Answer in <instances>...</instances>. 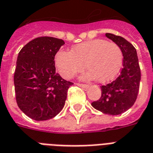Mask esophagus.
I'll return each mask as SVG.
<instances>
[{
	"label": "esophagus",
	"mask_w": 153,
	"mask_h": 153,
	"mask_svg": "<svg viewBox=\"0 0 153 153\" xmlns=\"http://www.w3.org/2000/svg\"><path fill=\"white\" fill-rule=\"evenodd\" d=\"M77 86H80V87H82L84 89H88L89 86L88 85H86V84H80V83H77Z\"/></svg>",
	"instance_id": "esophagus-1"
}]
</instances>
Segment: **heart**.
<instances>
[{
	"mask_svg": "<svg viewBox=\"0 0 153 153\" xmlns=\"http://www.w3.org/2000/svg\"><path fill=\"white\" fill-rule=\"evenodd\" d=\"M122 52L118 45L105 39H94L80 44L71 51L59 50L55 57V64L60 75L71 79L78 72L89 70L82 79L104 83L117 75L122 65Z\"/></svg>",
	"mask_w": 153,
	"mask_h": 153,
	"instance_id": "heart-1",
	"label": "heart"
}]
</instances>
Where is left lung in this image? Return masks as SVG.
Wrapping results in <instances>:
<instances>
[{
  "label": "left lung",
  "mask_w": 153,
  "mask_h": 153,
  "mask_svg": "<svg viewBox=\"0 0 153 153\" xmlns=\"http://www.w3.org/2000/svg\"><path fill=\"white\" fill-rule=\"evenodd\" d=\"M105 36L121 48L123 67L114 81L102 86L99 100L91 103L94 109L109 115H118L130 109L137 97L140 82V69L135 48L123 37L106 33Z\"/></svg>",
  "instance_id": "8db88e82"
}]
</instances>
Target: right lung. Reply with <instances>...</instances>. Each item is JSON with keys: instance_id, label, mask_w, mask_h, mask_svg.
<instances>
[{"instance_id": "right-lung-1", "label": "right lung", "mask_w": 153, "mask_h": 153, "mask_svg": "<svg viewBox=\"0 0 153 153\" xmlns=\"http://www.w3.org/2000/svg\"><path fill=\"white\" fill-rule=\"evenodd\" d=\"M62 39L38 37L20 51L14 73L16 99L20 110L36 121L55 117L65 105L72 82L55 73V56Z\"/></svg>"}]
</instances>
